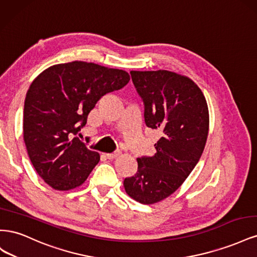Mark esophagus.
<instances>
[{"label":"esophagus","mask_w":257,"mask_h":257,"mask_svg":"<svg viewBox=\"0 0 257 257\" xmlns=\"http://www.w3.org/2000/svg\"><path fill=\"white\" fill-rule=\"evenodd\" d=\"M120 155V152H114V153H108V154H106V158L108 159V160H113V159H115V158H118Z\"/></svg>","instance_id":"esophagus-1"}]
</instances>
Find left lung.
<instances>
[{
    "label": "left lung",
    "mask_w": 257,
    "mask_h": 257,
    "mask_svg": "<svg viewBox=\"0 0 257 257\" xmlns=\"http://www.w3.org/2000/svg\"><path fill=\"white\" fill-rule=\"evenodd\" d=\"M132 80L145 105L148 127L160 132L153 157L138 158L135 176L124 179L127 195L145 205L176 192L196 166L209 131L206 98L189 77L174 72L132 71Z\"/></svg>",
    "instance_id": "1"
}]
</instances>
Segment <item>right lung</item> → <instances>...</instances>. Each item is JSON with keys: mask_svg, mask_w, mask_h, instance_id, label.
Masks as SVG:
<instances>
[{"mask_svg": "<svg viewBox=\"0 0 257 257\" xmlns=\"http://www.w3.org/2000/svg\"><path fill=\"white\" fill-rule=\"evenodd\" d=\"M125 71L74 61L45 69L31 83L23 109V139L43 180L58 191L80 186L99 161L76 135L107 93L130 81Z\"/></svg>", "mask_w": 257, "mask_h": 257, "instance_id": "1", "label": "right lung"}]
</instances>
